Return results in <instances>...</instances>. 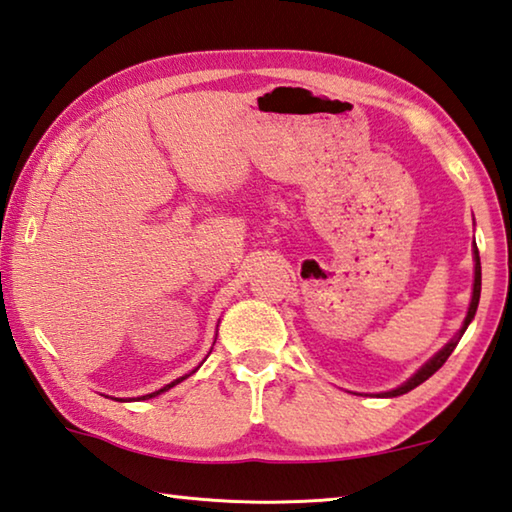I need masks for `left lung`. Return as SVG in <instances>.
<instances>
[{
  "instance_id": "1",
  "label": "left lung",
  "mask_w": 512,
  "mask_h": 512,
  "mask_svg": "<svg viewBox=\"0 0 512 512\" xmlns=\"http://www.w3.org/2000/svg\"><path fill=\"white\" fill-rule=\"evenodd\" d=\"M472 255H475V282H472V300H470V306H468V313H466V320H463L461 329L457 331V336H454L448 345H445L443 349H439L434 353V356L425 362V365L416 371V374H412L410 378L405 380L403 385H398L396 389H389V392H380L376 394L378 398H396V396H403L407 392H412L414 387H418L421 383H425L427 378H430L434 371H439L443 367V362L450 358V353L454 351V347L459 345V340L463 333H466L468 324L475 320V313H477V306H479V297H481V262H479V250L475 246V250H472Z\"/></svg>"
}]
</instances>
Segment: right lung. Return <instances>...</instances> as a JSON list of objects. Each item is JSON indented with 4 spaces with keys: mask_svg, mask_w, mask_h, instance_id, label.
I'll return each instance as SVG.
<instances>
[{
    "mask_svg": "<svg viewBox=\"0 0 512 512\" xmlns=\"http://www.w3.org/2000/svg\"><path fill=\"white\" fill-rule=\"evenodd\" d=\"M217 340V338H215ZM212 351V349H210ZM201 367V365H199ZM199 367H194L192 371H190V374H185V376H181V378H176V380H172V383L170 385H165V387H161L159 389V392H152V394H145V396H136V398H116V401H120V403H129V401H147V398H154V396H159V394H163V392H167V389H172L174 385H179V383H183V380L185 378H188V376H192L194 374V371H197Z\"/></svg>",
    "mask_w": 512,
    "mask_h": 512,
    "instance_id": "right-lung-1",
    "label": "right lung"
}]
</instances>
